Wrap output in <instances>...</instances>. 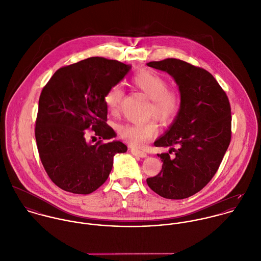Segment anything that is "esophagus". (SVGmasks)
Segmentation results:
<instances>
[{"instance_id":"1","label":"esophagus","mask_w":261,"mask_h":261,"mask_svg":"<svg viewBox=\"0 0 261 261\" xmlns=\"http://www.w3.org/2000/svg\"><path fill=\"white\" fill-rule=\"evenodd\" d=\"M131 153H132L133 155H135V156L142 157V158L147 156V153H146V152H144V151H142V150H139V149H136V148H132V149H131Z\"/></svg>"}]
</instances>
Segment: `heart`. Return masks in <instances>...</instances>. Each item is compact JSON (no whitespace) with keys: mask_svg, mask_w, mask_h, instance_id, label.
<instances>
[{"mask_svg":"<svg viewBox=\"0 0 261 261\" xmlns=\"http://www.w3.org/2000/svg\"><path fill=\"white\" fill-rule=\"evenodd\" d=\"M132 85L150 99L148 116H154L163 124L172 123L181 108V99L177 91L168 88V82L159 73L150 69H142L133 75ZM124 97L120 85L112 86L105 95V104L109 111L117 113ZM156 123L124 124L118 129L122 139L131 145H141L156 135Z\"/></svg>","mask_w":261,"mask_h":261,"instance_id":"1","label":"heart"}]
</instances>
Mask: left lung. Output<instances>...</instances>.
<instances>
[{"instance_id":"1","label":"left lung","mask_w":261,"mask_h":261,"mask_svg":"<svg viewBox=\"0 0 261 261\" xmlns=\"http://www.w3.org/2000/svg\"><path fill=\"white\" fill-rule=\"evenodd\" d=\"M147 65L173 77L181 108L168 130L154 142L156 147L170 149L169 153L157 154L163 162L162 168L146 181L162 198L186 199L208 185L228 149L230 103L218 82L204 68L175 58L150 61ZM171 151L175 157L169 155Z\"/></svg>"}]
</instances>
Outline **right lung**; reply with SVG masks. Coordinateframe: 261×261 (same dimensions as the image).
I'll return each instance as SVG.
<instances>
[{"label": "right lung", "instance_id": "add662e5", "mask_svg": "<svg viewBox=\"0 0 261 261\" xmlns=\"http://www.w3.org/2000/svg\"><path fill=\"white\" fill-rule=\"evenodd\" d=\"M130 69L118 60L90 57L57 69L43 88L35 138L45 171L61 190L95 192L107 180L114 155L127 151L120 141L103 142L116 136L106 123L104 98ZM89 128L100 139L95 145L86 142Z\"/></svg>", "mask_w": 261, "mask_h": 261}]
</instances>
